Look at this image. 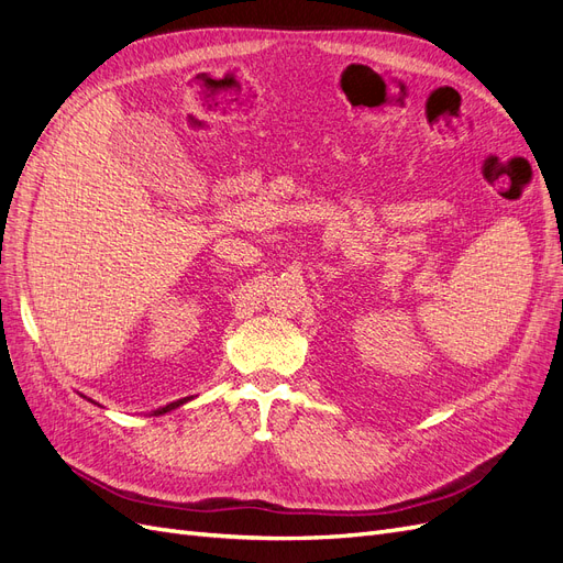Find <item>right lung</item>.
<instances>
[{
    "mask_svg": "<svg viewBox=\"0 0 563 563\" xmlns=\"http://www.w3.org/2000/svg\"><path fill=\"white\" fill-rule=\"evenodd\" d=\"M190 399V397H187ZM187 399H178V401H174V404H168V406H164V408H159V411H155V416H162V413H166V411H174V408H178L180 404H185Z\"/></svg>",
    "mask_w": 563,
    "mask_h": 563,
    "instance_id": "1",
    "label": "right lung"
}]
</instances>
